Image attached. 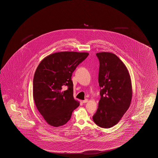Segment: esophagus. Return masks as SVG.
<instances>
[{"instance_id":"esophagus-1","label":"esophagus","mask_w":158,"mask_h":158,"mask_svg":"<svg viewBox=\"0 0 158 158\" xmlns=\"http://www.w3.org/2000/svg\"><path fill=\"white\" fill-rule=\"evenodd\" d=\"M89 102V100L87 99H85L84 100H83V103H87Z\"/></svg>"}]
</instances>
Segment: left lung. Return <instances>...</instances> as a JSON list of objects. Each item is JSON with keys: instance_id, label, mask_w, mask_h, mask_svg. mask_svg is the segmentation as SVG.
Masks as SVG:
<instances>
[{"instance_id": "obj_1", "label": "left lung", "mask_w": 158, "mask_h": 158, "mask_svg": "<svg viewBox=\"0 0 158 158\" xmlns=\"http://www.w3.org/2000/svg\"><path fill=\"white\" fill-rule=\"evenodd\" d=\"M100 66L98 81L100 99L93 120L107 128L119 122L131 104L132 89L127 67L115 54L102 52L96 54Z\"/></svg>"}]
</instances>
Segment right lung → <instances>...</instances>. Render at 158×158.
Wrapping results in <instances>:
<instances>
[{"mask_svg":"<svg viewBox=\"0 0 158 158\" xmlns=\"http://www.w3.org/2000/svg\"><path fill=\"white\" fill-rule=\"evenodd\" d=\"M87 52L63 51L44 58L35 71L33 96L36 107L47 123L61 126L70 119L79 106L73 96L72 74L77 65L88 56ZM68 89L63 92L62 87Z\"/></svg>","mask_w":158,"mask_h":158,"instance_id":"add662e5","label":"right lung"}]
</instances>
